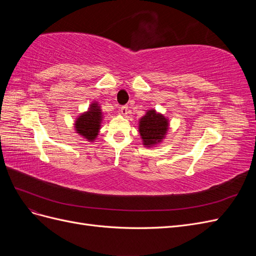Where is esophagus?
<instances>
[{
  "mask_svg": "<svg viewBox=\"0 0 256 256\" xmlns=\"http://www.w3.org/2000/svg\"><path fill=\"white\" fill-rule=\"evenodd\" d=\"M128 106H122V108H120V113L122 114V115H127L128 114Z\"/></svg>",
  "mask_w": 256,
  "mask_h": 256,
  "instance_id": "esophagus-1",
  "label": "esophagus"
}]
</instances>
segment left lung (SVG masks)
Listing matches in <instances>:
<instances>
[{
  "label": "left lung",
  "mask_w": 256,
  "mask_h": 256,
  "mask_svg": "<svg viewBox=\"0 0 256 256\" xmlns=\"http://www.w3.org/2000/svg\"><path fill=\"white\" fill-rule=\"evenodd\" d=\"M168 129V120L156 110H148L138 122V131L143 145L152 147L166 138Z\"/></svg>",
  "instance_id": "1"
}]
</instances>
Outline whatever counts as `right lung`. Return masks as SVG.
I'll return each instance as SVG.
<instances>
[{"instance_id": "right-lung-1", "label": "right lung", "mask_w": 256, "mask_h": 256, "mask_svg": "<svg viewBox=\"0 0 256 256\" xmlns=\"http://www.w3.org/2000/svg\"><path fill=\"white\" fill-rule=\"evenodd\" d=\"M102 120V112L98 102H92L88 110L82 113L74 122L76 132L86 138L90 142H94L98 136L100 124Z\"/></svg>"}]
</instances>
